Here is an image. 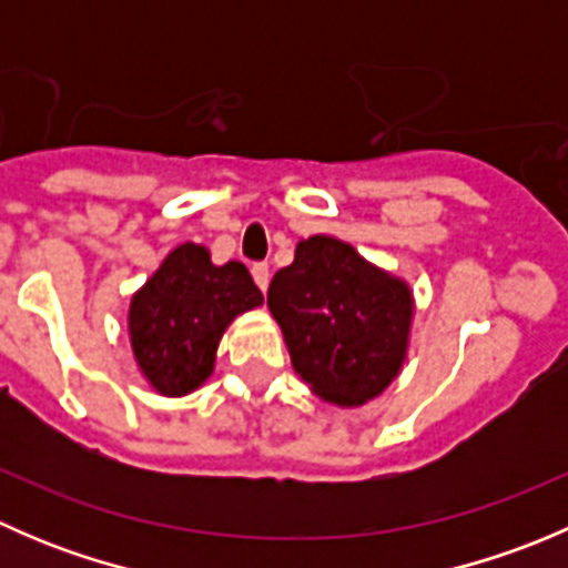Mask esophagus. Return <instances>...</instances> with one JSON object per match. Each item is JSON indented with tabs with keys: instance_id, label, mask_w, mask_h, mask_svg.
I'll return each instance as SVG.
<instances>
[{
	"instance_id": "34e87169",
	"label": "esophagus",
	"mask_w": 568,
	"mask_h": 568,
	"mask_svg": "<svg viewBox=\"0 0 568 568\" xmlns=\"http://www.w3.org/2000/svg\"><path fill=\"white\" fill-rule=\"evenodd\" d=\"M252 280H255L257 288L266 291L268 280H272V274H268V263H252Z\"/></svg>"
}]
</instances>
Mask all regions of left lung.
<instances>
[{"instance_id":"1","label":"left lung","mask_w":568,"mask_h":568,"mask_svg":"<svg viewBox=\"0 0 568 568\" xmlns=\"http://www.w3.org/2000/svg\"><path fill=\"white\" fill-rule=\"evenodd\" d=\"M291 365L318 398L359 406L390 387L409 348V285L352 244L311 236L268 285Z\"/></svg>"}]
</instances>
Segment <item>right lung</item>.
I'll return each mask as SVG.
<instances>
[{
    "mask_svg": "<svg viewBox=\"0 0 568 568\" xmlns=\"http://www.w3.org/2000/svg\"><path fill=\"white\" fill-rule=\"evenodd\" d=\"M263 305L244 263H211L203 244H181L131 296L129 341L140 374L159 395L181 398L214 374L231 321Z\"/></svg>",
    "mask_w": 568,
    "mask_h": 568,
    "instance_id": "1",
    "label": "right lung"
}]
</instances>
